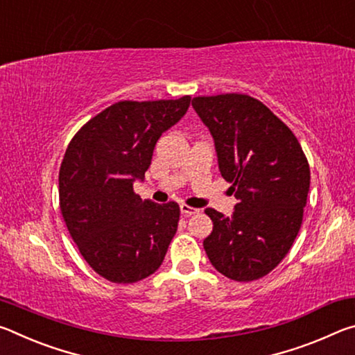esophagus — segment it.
Returning a JSON list of instances; mask_svg holds the SVG:
<instances>
[{
  "label": "esophagus",
  "instance_id": "obj_1",
  "mask_svg": "<svg viewBox=\"0 0 355 355\" xmlns=\"http://www.w3.org/2000/svg\"><path fill=\"white\" fill-rule=\"evenodd\" d=\"M180 211H182V214H184V216H191V214L199 213V209L186 205V203H182V205H180Z\"/></svg>",
  "mask_w": 355,
  "mask_h": 355
}]
</instances>
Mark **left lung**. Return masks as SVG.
<instances>
[{
  "mask_svg": "<svg viewBox=\"0 0 355 355\" xmlns=\"http://www.w3.org/2000/svg\"><path fill=\"white\" fill-rule=\"evenodd\" d=\"M192 107L213 136L220 175L238 200L232 216L205 209L213 232L203 249L228 279L264 277L284 260L302 224L307 158L293 131L249 95L196 97Z\"/></svg>",
  "mask_w": 355,
  "mask_h": 355,
  "instance_id": "left-lung-1",
  "label": "left lung"
}]
</instances>
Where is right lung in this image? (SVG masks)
Segmentation results:
<instances>
[{
    "label": "right lung",
    "mask_w": 355,
    "mask_h": 355,
    "mask_svg": "<svg viewBox=\"0 0 355 355\" xmlns=\"http://www.w3.org/2000/svg\"><path fill=\"white\" fill-rule=\"evenodd\" d=\"M191 103L119 101L89 120L65 150L59 205L70 236L95 272L114 284H135L163 263L180 208L135 194L152 164L156 142Z\"/></svg>",
    "instance_id": "1"
}]
</instances>
